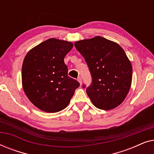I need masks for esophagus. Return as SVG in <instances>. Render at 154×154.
Wrapping results in <instances>:
<instances>
[{
  "label": "esophagus",
  "mask_w": 154,
  "mask_h": 154,
  "mask_svg": "<svg viewBox=\"0 0 154 154\" xmlns=\"http://www.w3.org/2000/svg\"><path fill=\"white\" fill-rule=\"evenodd\" d=\"M78 81H79V83H80V84H81L82 83V79H81V77H79V78H78Z\"/></svg>",
  "instance_id": "obj_1"
}]
</instances>
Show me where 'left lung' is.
Wrapping results in <instances>:
<instances>
[{"mask_svg": "<svg viewBox=\"0 0 154 154\" xmlns=\"http://www.w3.org/2000/svg\"><path fill=\"white\" fill-rule=\"evenodd\" d=\"M92 76L86 92L97 108L114 109L123 102L132 83V67L119 44L101 36L75 42Z\"/></svg>", "mask_w": 154, "mask_h": 154, "instance_id": "left-lung-1", "label": "left lung"}]
</instances>
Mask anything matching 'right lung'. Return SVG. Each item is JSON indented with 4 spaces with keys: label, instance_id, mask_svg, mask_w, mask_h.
<instances>
[{
    "label": "right lung",
    "instance_id": "right-lung-1",
    "mask_svg": "<svg viewBox=\"0 0 154 154\" xmlns=\"http://www.w3.org/2000/svg\"><path fill=\"white\" fill-rule=\"evenodd\" d=\"M71 42L50 38L31 49L22 64V86L29 100L48 113L62 111L69 104L80 83L68 75L64 59Z\"/></svg>",
    "mask_w": 154,
    "mask_h": 154
}]
</instances>
